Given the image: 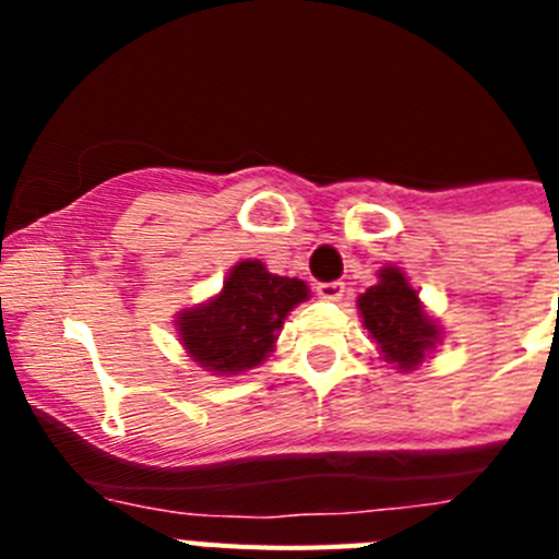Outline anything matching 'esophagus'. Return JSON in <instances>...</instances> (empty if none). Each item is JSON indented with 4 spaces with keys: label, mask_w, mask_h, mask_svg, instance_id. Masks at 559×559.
<instances>
[{
    "label": "esophagus",
    "mask_w": 559,
    "mask_h": 559,
    "mask_svg": "<svg viewBox=\"0 0 559 559\" xmlns=\"http://www.w3.org/2000/svg\"><path fill=\"white\" fill-rule=\"evenodd\" d=\"M316 294H319V299L335 302V299H341V296H344V283H338V280H333V283H319L316 285Z\"/></svg>",
    "instance_id": "esophagus-1"
}]
</instances>
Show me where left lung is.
<instances>
[{
	"mask_svg": "<svg viewBox=\"0 0 559 559\" xmlns=\"http://www.w3.org/2000/svg\"><path fill=\"white\" fill-rule=\"evenodd\" d=\"M358 308L364 328L380 344V353L400 369L417 367L439 338L431 319L423 313L417 290L397 269L380 271V283L360 294Z\"/></svg>",
	"mask_w": 559,
	"mask_h": 559,
	"instance_id": "1",
	"label": "left lung"
}]
</instances>
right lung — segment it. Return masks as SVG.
Masks as SVG:
<instances>
[{
	"instance_id": "obj_1",
	"label": "right lung",
	"mask_w": 559,
	"mask_h": 559,
	"mask_svg": "<svg viewBox=\"0 0 559 559\" xmlns=\"http://www.w3.org/2000/svg\"><path fill=\"white\" fill-rule=\"evenodd\" d=\"M302 299V280L269 274L263 263L246 260L229 271L221 296L179 316L181 341L210 372H243L271 353L283 319Z\"/></svg>"
}]
</instances>
